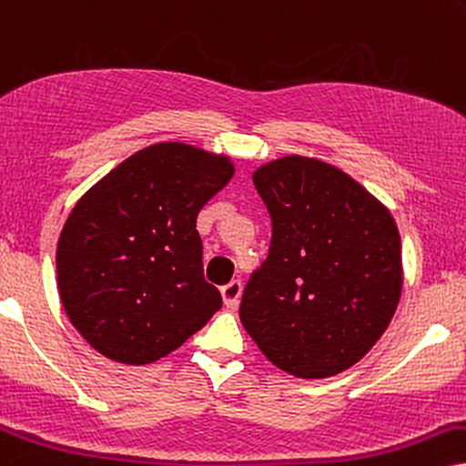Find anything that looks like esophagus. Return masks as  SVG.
Returning <instances> with one entry per match:
<instances>
[{"instance_id":"34e87169","label":"esophagus","mask_w":466,"mask_h":466,"mask_svg":"<svg viewBox=\"0 0 466 466\" xmlns=\"http://www.w3.org/2000/svg\"><path fill=\"white\" fill-rule=\"evenodd\" d=\"M242 289H244V285H242V280H231V283H227L220 289V294H222V300H224V304H227L228 309H235L239 304V298H242Z\"/></svg>"}]
</instances>
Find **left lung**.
<instances>
[{"instance_id": "8db88e82", "label": "left lung", "mask_w": 466, "mask_h": 466, "mask_svg": "<svg viewBox=\"0 0 466 466\" xmlns=\"http://www.w3.org/2000/svg\"><path fill=\"white\" fill-rule=\"evenodd\" d=\"M252 183L272 218V242L246 285L239 319L269 363L291 376L346 371L398 309V224L359 181L313 157L263 164Z\"/></svg>"}]
</instances>
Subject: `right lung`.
<instances>
[{"label":"right lung","mask_w":466,"mask_h":466,"mask_svg":"<svg viewBox=\"0 0 466 466\" xmlns=\"http://www.w3.org/2000/svg\"><path fill=\"white\" fill-rule=\"evenodd\" d=\"M233 172L227 155L159 142L77 200L57 239V291L96 352L125 365L153 363L222 307L203 277L197 216Z\"/></svg>","instance_id":"1"}]
</instances>
